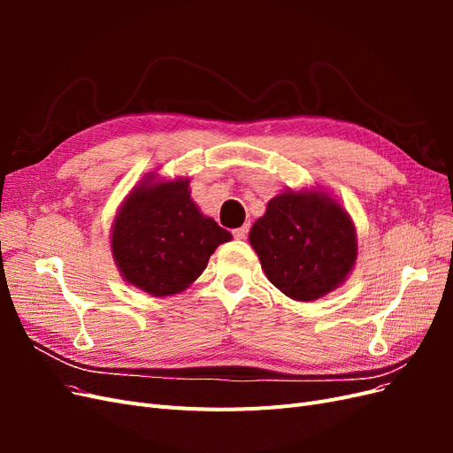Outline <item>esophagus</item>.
<instances>
[{"instance_id":"34e87169","label":"esophagus","mask_w":453,"mask_h":453,"mask_svg":"<svg viewBox=\"0 0 453 453\" xmlns=\"http://www.w3.org/2000/svg\"><path fill=\"white\" fill-rule=\"evenodd\" d=\"M248 232H250V226L243 225V226H240L236 230H232V236H234L236 240H245V238H248Z\"/></svg>"}]
</instances>
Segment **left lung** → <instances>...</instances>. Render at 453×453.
<instances>
[{
  "label": "left lung",
  "mask_w": 453,
  "mask_h": 453,
  "mask_svg": "<svg viewBox=\"0 0 453 453\" xmlns=\"http://www.w3.org/2000/svg\"><path fill=\"white\" fill-rule=\"evenodd\" d=\"M250 243L268 281L298 303L338 289L357 260L349 213L319 187L273 196L251 226Z\"/></svg>",
  "instance_id": "left-lung-1"
}]
</instances>
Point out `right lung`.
<instances>
[{"instance_id":"right-lung-1","label":"right lung","mask_w":453,"mask_h":453,"mask_svg":"<svg viewBox=\"0 0 453 453\" xmlns=\"http://www.w3.org/2000/svg\"><path fill=\"white\" fill-rule=\"evenodd\" d=\"M187 177L147 173L120 203L111 226V253L122 280L153 296L193 285L219 245L232 234L190 198Z\"/></svg>"}]
</instances>
